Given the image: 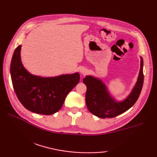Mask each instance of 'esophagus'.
<instances>
[{"label":"esophagus","mask_w":157,"mask_h":157,"mask_svg":"<svg viewBox=\"0 0 157 157\" xmlns=\"http://www.w3.org/2000/svg\"><path fill=\"white\" fill-rule=\"evenodd\" d=\"M80 72H81V73H82L83 75H84V74H86V73H87V69H86L85 68H82L80 69Z\"/></svg>","instance_id":"34e87169"}]
</instances>
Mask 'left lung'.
<instances>
[{
  "label": "left lung",
  "instance_id": "obj_1",
  "mask_svg": "<svg viewBox=\"0 0 157 157\" xmlns=\"http://www.w3.org/2000/svg\"><path fill=\"white\" fill-rule=\"evenodd\" d=\"M83 82L87 87L86 102L89 111L100 118L115 117L131 108L140 94L144 83L143 60L141 58L138 82L131 94L122 102H115L109 94L106 86L100 79L92 76H86L83 79Z\"/></svg>",
  "mask_w": 157,
  "mask_h": 157
}]
</instances>
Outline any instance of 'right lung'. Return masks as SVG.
<instances>
[{"label":"right lung","mask_w":157,"mask_h":157,"mask_svg":"<svg viewBox=\"0 0 157 157\" xmlns=\"http://www.w3.org/2000/svg\"><path fill=\"white\" fill-rule=\"evenodd\" d=\"M21 46L15 50L11 63L12 84L19 101L33 113L50 115L59 111L67 95L79 82L78 73L43 78L28 72L21 63Z\"/></svg>","instance_id":"1"}]
</instances>
